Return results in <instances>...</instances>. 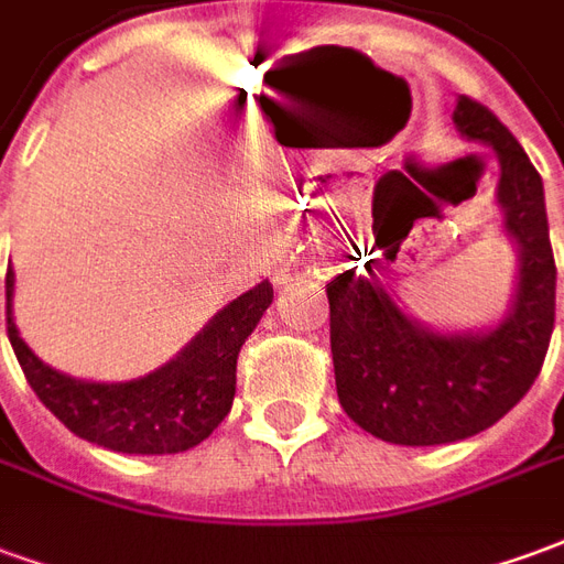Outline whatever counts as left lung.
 <instances>
[{"instance_id": "left-lung-1", "label": "left lung", "mask_w": 564, "mask_h": 564, "mask_svg": "<svg viewBox=\"0 0 564 564\" xmlns=\"http://www.w3.org/2000/svg\"><path fill=\"white\" fill-rule=\"evenodd\" d=\"M453 120L501 162L498 202L520 247L510 317L486 335H435L392 305L371 262L368 274L344 271L326 283L338 402L356 425L404 447L453 444L498 423L532 390L556 323V259L541 174L477 99L462 96ZM387 259H395L392 250Z\"/></svg>"}]
</instances>
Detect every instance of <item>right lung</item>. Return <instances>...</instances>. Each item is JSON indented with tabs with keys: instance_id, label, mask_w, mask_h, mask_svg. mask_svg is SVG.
I'll return each instance as SVG.
<instances>
[{
	"instance_id": "right-lung-1",
	"label": "right lung",
	"mask_w": 564,
	"mask_h": 564,
	"mask_svg": "<svg viewBox=\"0 0 564 564\" xmlns=\"http://www.w3.org/2000/svg\"><path fill=\"white\" fill-rule=\"evenodd\" d=\"M14 274H6V326L23 375L51 414L90 444L165 456L196 447L223 423L235 399V362L262 311L271 305L269 281L223 307L184 354L148 378L129 383H87L44 366L18 335L11 319Z\"/></svg>"
}]
</instances>
